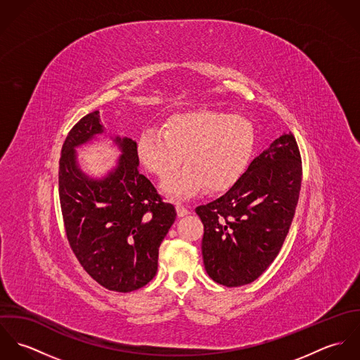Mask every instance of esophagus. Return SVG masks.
<instances>
[{
  "instance_id": "1",
  "label": "esophagus",
  "mask_w": 360,
  "mask_h": 360,
  "mask_svg": "<svg viewBox=\"0 0 360 360\" xmlns=\"http://www.w3.org/2000/svg\"><path fill=\"white\" fill-rule=\"evenodd\" d=\"M176 209H177V214H179V217H183V216L190 214V210H188L186 206L181 205V204H176Z\"/></svg>"
}]
</instances>
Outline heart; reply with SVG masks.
Here are the masks:
<instances>
[{"label": "heart", "mask_w": 360, "mask_h": 360, "mask_svg": "<svg viewBox=\"0 0 360 360\" xmlns=\"http://www.w3.org/2000/svg\"><path fill=\"white\" fill-rule=\"evenodd\" d=\"M141 163L160 179L183 162L184 169L169 177L162 190L174 198H191L233 186L244 172L254 148L248 119L220 110L197 109L172 115L165 129L147 127L137 139Z\"/></svg>", "instance_id": "1"}]
</instances>
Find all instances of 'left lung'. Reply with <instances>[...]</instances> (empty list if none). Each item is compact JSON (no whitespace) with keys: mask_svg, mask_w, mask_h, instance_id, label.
Returning a JSON list of instances; mask_svg holds the SVG:
<instances>
[{"mask_svg":"<svg viewBox=\"0 0 360 360\" xmlns=\"http://www.w3.org/2000/svg\"><path fill=\"white\" fill-rule=\"evenodd\" d=\"M301 155L291 131L257 155L230 190L198 206L209 277L226 287L252 283L278 255L298 204Z\"/></svg>","mask_w":360,"mask_h":360,"instance_id":"left-lung-1","label":"left lung"}]
</instances>
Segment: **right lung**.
<instances>
[{
  "mask_svg": "<svg viewBox=\"0 0 360 360\" xmlns=\"http://www.w3.org/2000/svg\"><path fill=\"white\" fill-rule=\"evenodd\" d=\"M103 133L100 110L69 131L59 159V201L70 248L84 270L110 291L130 292L154 278L176 209L140 173L137 143L129 137H110L120 156L103 177L79 166L76 148Z\"/></svg>",
  "mask_w": 360,
  "mask_h": 360,
  "instance_id": "1",
  "label": "right lung"
}]
</instances>
